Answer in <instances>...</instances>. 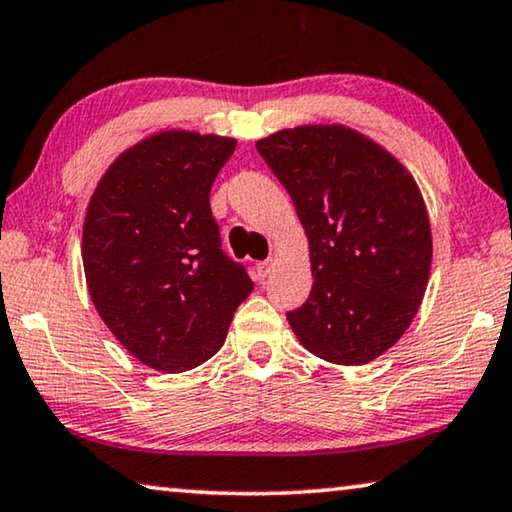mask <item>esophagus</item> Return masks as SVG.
I'll use <instances>...</instances> for the list:
<instances>
[{
    "instance_id": "esophagus-1",
    "label": "esophagus",
    "mask_w": 512,
    "mask_h": 512,
    "mask_svg": "<svg viewBox=\"0 0 512 512\" xmlns=\"http://www.w3.org/2000/svg\"><path fill=\"white\" fill-rule=\"evenodd\" d=\"M273 266H276V259H273V257L264 259V262H257V264H255V273H257V278H259V280H264V278L269 276V273L273 271Z\"/></svg>"
}]
</instances>
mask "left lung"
<instances>
[{
	"mask_svg": "<svg viewBox=\"0 0 512 512\" xmlns=\"http://www.w3.org/2000/svg\"><path fill=\"white\" fill-rule=\"evenodd\" d=\"M255 147L310 243L315 282L308 301L287 312L289 326L324 361H375L409 329L430 276V218L414 177L338 124L287 128Z\"/></svg>",
	"mask_w": 512,
	"mask_h": 512,
	"instance_id": "obj_1",
	"label": "left lung"
}]
</instances>
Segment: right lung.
Wrapping results in <instances>:
<instances>
[{
  "instance_id": "1",
  "label": "right lung",
  "mask_w": 512,
  "mask_h": 512,
  "mask_svg": "<svg viewBox=\"0 0 512 512\" xmlns=\"http://www.w3.org/2000/svg\"><path fill=\"white\" fill-rule=\"evenodd\" d=\"M236 140L165 131L126 149L91 195L82 262L98 315L137 361L183 372L223 347L253 292L220 248L213 179Z\"/></svg>"
}]
</instances>
